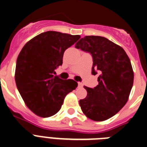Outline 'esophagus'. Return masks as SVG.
Segmentation results:
<instances>
[{
	"label": "esophagus",
	"instance_id": "1",
	"mask_svg": "<svg viewBox=\"0 0 147 147\" xmlns=\"http://www.w3.org/2000/svg\"><path fill=\"white\" fill-rule=\"evenodd\" d=\"M78 86H79V87H82L83 84L82 82H78Z\"/></svg>",
	"mask_w": 147,
	"mask_h": 147
}]
</instances>
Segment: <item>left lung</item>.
<instances>
[{"mask_svg": "<svg viewBox=\"0 0 147 147\" xmlns=\"http://www.w3.org/2000/svg\"><path fill=\"white\" fill-rule=\"evenodd\" d=\"M75 47L92 55V74H99L96 87H84L87 95L79 100L81 109L89 119L106 120L128 100L134 78L130 59L122 47L102 36L82 38Z\"/></svg>", "mask_w": 147, "mask_h": 147, "instance_id": "obj_1", "label": "left lung"}]
</instances>
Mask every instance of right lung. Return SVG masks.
I'll return each instance as SVG.
<instances>
[{"label": "right lung", "instance_id": "right-lung-1", "mask_svg": "<svg viewBox=\"0 0 147 147\" xmlns=\"http://www.w3.org/2000/svg\"><path fill=\"white\" fill-rule=\"evenodd\" d=\"M79 38V35L44 32L30 40L19 54L16 84L26 106L36 115L49 117L57 114L65 97L77 87L74 80L54 74L63 64L65 49Z\"/></svg>", "mask_w": 147, "mask_h": 147}]
</instances>
